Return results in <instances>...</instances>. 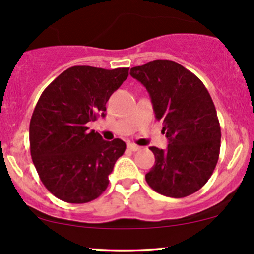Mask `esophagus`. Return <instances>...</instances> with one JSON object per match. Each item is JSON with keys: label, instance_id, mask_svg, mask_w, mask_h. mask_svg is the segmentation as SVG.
<instances>
[{"label": "esophagus", "instance_id": "obj_1", "mask_svg": "<svg viewBox=\"0 0 254 254\" xmlns=\"http://www.w3.org/2000/svg\"><path fill=\"white\" fill-rule=\"evenodd\" d=\"M127 148L130 150H132V152H137V150L141 149L140 146H137V144H133V143H127Z\"/></svg>", "mask_w": 254, "mask_h": 254}]
</instances>
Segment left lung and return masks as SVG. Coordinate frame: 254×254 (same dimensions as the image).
<instances>
[{
	"label": "left lung",
	"mask_w": 254,
	"mask_h": 254,
	"mask_svg": "<svg viewBox=\"0 0 254 254\" xmlns=\"http://www.w3.org/2000/svg\"><path fill=\"white\" fill-rule=\"evenodd\" d=\"M146 86L169 146L150 147L155 164L146 181L157 193L185 197L210 180L221 149V127L204 83L172 60H153L130 69Z\"/></svg>",
	"instance_id": "left-lung-1"
}]
</instances>
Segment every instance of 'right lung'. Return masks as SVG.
<instances>
[{
  "label": "right lung",
  "instance_id": "add662e5",
  "mask_svg": "<svg viewBox=\"0 0 254 254\" xmlns=\"http://www.w3.org/2000/svg\"><path fill=\"white\" fill-rule=\"evenodd\" d=\"M127 76V67L73 66L42 93L30 122V150L42 183L58 199L84 204L107 188L127 144L102 140L86 124L105 117L108 99Z\"/></svg>",
  "mask_w": 254,
  "mask_h": 254
}]
</instances>
